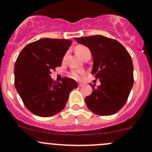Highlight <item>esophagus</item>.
I'll use <instances>...</instances> for the list:
<instances>
[{"mask_svg": "<svg viewBox=\"0 0 152 152\" xmlns=\"http://www.w3.org/2000/svg\"><path fill=\"white\" fill-rule=\"evenodd\" d=\"M84 86V84H82V83H79V87H83Z\"/></svg>", "mask_w": 152, "mask_h": 152, "instance_id": "34e87169", "label": "esophagus"}]
</instances>
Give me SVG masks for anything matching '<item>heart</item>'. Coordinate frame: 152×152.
Wrapping results in <instances>:
<instances>
[{"label": "heart", "instance_id": "1", "mask_svg": "<svg viewBox=\"0 0 152 152\" xmlns=\"http://www.w3.org/2000/svg\"><path fill=\"white\" fill-rule=\"evenodd\" d=\"M75 50H76V53L79 55L80 57H82V59L85 57L87 54H90V51L89 50V48L85 46V45H77L76 48H75ZM82 74H83V72L82 70H72L70 73V76L73 79H80L81 77H82Z\"/></svg>", "mask_w": 152, "mask_h": 152}]
</instances>
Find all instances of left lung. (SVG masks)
Wrapping results in <instances>:
<instances>
[{
	"label": "left lung",
	"mask_w": 152,
	"mask_h": 152,
	"mask_svg": "<svg viewBox=\"0 0 152 152\" xmlns=\"http://www.w3.org/2000/svg\"><path fill=\"white\" fill-rule=\"evenodd\" d=\"M90 50L93 59L92 74L101 85L85 99L87 108L99 115L118 113L126 102L134 84L133 64L126 49L118 41L102 35L76 38Z\"/></svg>",
	"instance_id": "left-lung-1"
}]
</instances>
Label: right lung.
<instances>
[{
  "mask_svg": "<svg viewBox=\"0 0 152 152\" xmlns=\"http://www.w3.org/2000/svg\"><path fill=\"white\" fill-rule=\"evenodd\" d=\"M72 43L64 39L42 38L29 43L20 53L15 65V86L24 105L33 114L50 117L65 107L69 94L77 82L63 78L53 82L51 70L61 66Z\"/></svg>",
  "mask_w": 152,
  "mask_h": 152,
  "instance_id": "obj_1",
  "label": "right lung"
}]
</instances>
